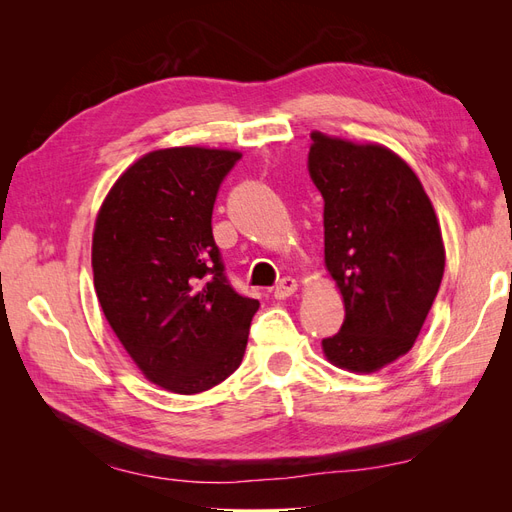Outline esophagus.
<instances>
[{
  "mask_svg": "<svg viewBox=\"0 0 512 512\" xmlns=\"http://www.w3.org/2000/svg\"><path fill=\"white\" fill-rule=\"evenodd\" d=\"M297 290H299L297 280H292V277H284V280H280V284L273 288V297L282 301V299L292 297V294L297 292Z\"/></svg>",
  "mask_w": 512,
  "mask_h": 512,
  "instance_id": "34e87169",
  "label": "esophagus"
}]
</instances>
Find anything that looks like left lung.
Instances as JSON below:
<instances>
[{
    "instance_id": "8db88e82",
    "label": "left lung",
    "mask_w": 512,
    "mask_h": 512,
    "mask_svg": "<svg viewBox=\"0 0 512 512\" xmlns=\"http://www.w3.org/2000/svg\"><path fill=\"white\" fill-rule=\"evenodd\" d=\"M309 175L324 198V267L344 299L327 361L374 374L410 352L444 275L438 215L410 164L378 143L312 132Z\"/></svg>"
}]
</instances>
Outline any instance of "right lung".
<instances>
[{
  "mask_svg": "<svg viewBox=\"0 0 512 512\" xmlns=\"http://www.w3.org/2000/svg\"><path fill=\"white\" fill-rule=\"evenodd\" d=\"M232 149L166 147L123 170L96 215L94 288L141 374L194 395L241 365L256 299L230 288L213 241L215 194Z\"/></svg>",
  "mask_w": 512,
  "mask_h": 512,
  "instance_id": "1",
  "label": "right lung"
}]
</instances>
